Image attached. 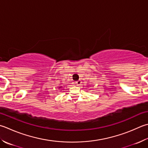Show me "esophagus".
Wrapping results in <instances>:
<instances>
[{
	"instance_id": "1",
	"label": "esophagus",
	"mask_w": 148,
	"mask_h": 148,
	"mask_svg": "<svg viewBox=\"0 0 148 148\" xmlns=\"http://www.w3.org/2000/svg\"><path fill=\"white\" fill-rule=\"evenodd\" d=\"M82 81L78 80V81H77V82H76V85L79 86V85H81V84H82Z\"/></svg>"
}]
</instances>
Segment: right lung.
Listing matches in <instances>:
<instances>
[{
	"label": "right lung",
	"mask_w": 148,
	"mask_h": 148,
	"mask_svg": "<svg viewBox=\"0 0 148 148\" xmlns=\"http://www.w3.org/2000/svg\"><path fill=\"white\" fill-rule=\"evenodd\" d=\"M59 88H61V86H60V87H59Z\"/></svg>",
	"instance_id": "right-lung-1"
}]
</instances>
